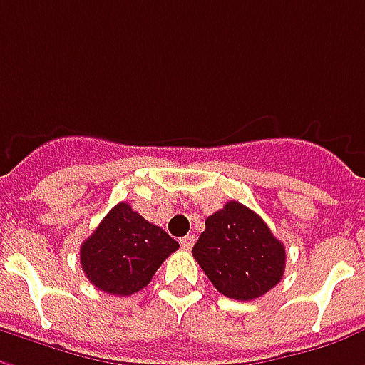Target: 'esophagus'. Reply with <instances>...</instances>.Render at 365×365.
Here are the masks:
<instances>
[{"mask_svg": "<svg viewBox=\"0 0 365 365\" xmlns=\"http://www.w3.org/2000/svg\"><path fill=\"white\" fill-rule=\"evenodd\" d=\"M180 244H182L183 250H191L193 247V244H195V236H183L182 240H180Z\"/></svg>", "mask_w": 365, "mask_h": 365, "instance_id": "obj_1", "label": "esophagus"}]
</instances>
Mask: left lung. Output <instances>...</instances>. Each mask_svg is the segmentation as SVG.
<instances>
[{
  "label": "left lung",
  "mask_w": 365,
  "mask_h": 365,
  "mask_svg": "<svg viewBox=\"0 0 365 365\" xmlns=\"http://www.w3.org/2000/svg\"><path fill=\"white\" fill-rule=\"evenodd\" d=\"M193 257L218 292L228 298H261L279 284L286 250L265 220L245 205L230 201L205 220Z\"/></svg>",
  "instance_id": "1"
}]
</instances>
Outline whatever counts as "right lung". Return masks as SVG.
Returning <instances> with one entry per match:
<instances>
[{"mask_svg": "<svg viewBox=\"0 0 365 365\" xmlns=\"http://www.w3.org/2000/svg\"><path fill=\"white\" fill-rule=\"evenodd\" d=\"M180 247L160 226L118 203L81 245V265L98 290L131 296L150 282L162 261Z\"/></svg>", "mask_w": 365, "mask_h": 365, "instance_id": "right-lung-1", "label": "right lung"}]
</instances>
